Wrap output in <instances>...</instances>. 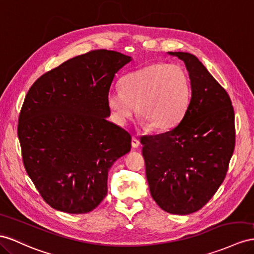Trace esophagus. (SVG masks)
Wrapping results in <instances>:
<instances>
[{
  "label": "esophagus",
  "instance_id": "esophagus-1",
  "mask_svg": "<svg viewBox=\"0 0 254 254\" xmlns=\"http://www.w3.org/2000/svg\"><path fill=\"white\" fill-rule=\"evenodd\" d=\"M131 145H132V147H138L139 145H140V142H139V140L135 138V136H132V139H131Z\"/></svg>",
  "mask_w": 254,
  "mask_h": 254
}]
</instances>
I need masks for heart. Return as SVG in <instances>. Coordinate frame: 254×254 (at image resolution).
<instances>
[{
    "instance_id": "obj_1",
    "label": "heart",
    "mask_w": 254,
    "mask_h": 254,
    "mask_svg": "<svg viewBox=\"0 0 254 254\" xmlns=\"http://www.w3.org/2000/svg\"><path fill=\"white\" fill-rule=\"evenodd\" d=\"M111 88L108 106L115 122L124 125L138 111L152 130H168L184 118L190 104L191 79L183 66L157 62L130 72Z\"/></svg>"
}]
</instances>
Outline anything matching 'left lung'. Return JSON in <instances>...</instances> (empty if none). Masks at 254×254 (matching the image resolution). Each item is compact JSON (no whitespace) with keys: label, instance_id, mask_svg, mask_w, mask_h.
Listing matches in <instances>:
<instances>
[{"label":"left lung","instance_id":"obj_1","mask_svg":"<svg viewBox=\"0 0 254 254\" xmlns=\"http://www.w3.org/2000/svg\"><path fill=\"white\" fill-rule=\"evenodd\" d=\"M170 54L186 65L190 104L180 124L142 136V154L155 202L170 214L189 215L206 205L224 181L235 148V116L229 94L197 58Z\"/></svg>","mask_w":254,"mask_h":254}]
</instances>
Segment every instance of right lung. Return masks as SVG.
Instances as JSON below:
<instances>
[{
	"mask_svg": "<svg viewBox=\"0 0 254 254\" xmlns=\"http://www.w3.org/2000/svg\"><path fill=\"white\" fill-rule=\"evenodd\" d=\"M130 61L93 50L47 71L27 92L18 121L22 161L52 208L85 214L107 195L109 169L131 147L129 132L106 120L107 97Z\"/></svg>",
	"mask_w": 254,
	"mask_h": 254,
	"instance_id": "1",
	"label": "right lung"
}]
</instances>
